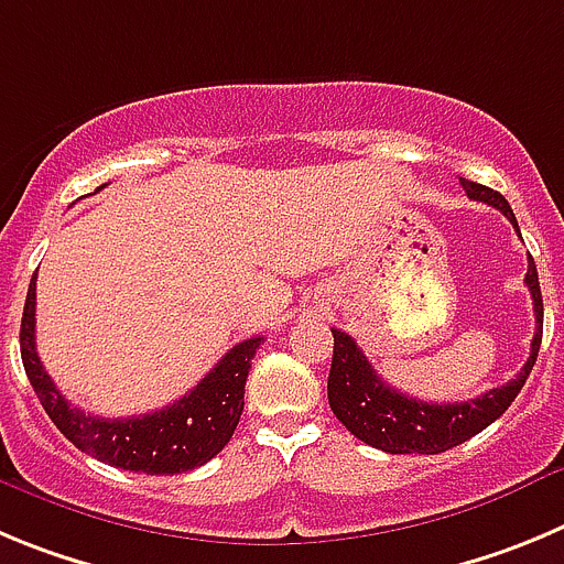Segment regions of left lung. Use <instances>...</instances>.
<instances>
[{
	"instance_id": "8db88e82",
	"label": "left lung",
	"mask_w": 564,
	"mask_h": 564,
	"mask_svg": "<svg viewBox=\"0 0 564 564\" xmlns=\"http://www.w3.org/2000/svg\"><path fill=\"white\" fill-rule=\"evenodd\" d=\"M460 185H464L469 199L497 207L514 225V230L520 232L514 210H511L509 202L497 194V191L478 185V182L464 180V176H460ZM525 286H529L531 301H534L536 317V332L534 339H531V357L525 359L522 370L511 382L486 390L478 399H466V402L433 404L399 393L388 382H382V377L373 370L368 357L357 348L354 337H348L339 328H332L334 357L332 373H328V404H332L334 415L348 427V433H354L359 441L377 446V449L390 455H438L446 453V449H453V446L464 444L471 435H478L480 430L489 427L491 421L500 419L509 410V404L514 402L517 393L525 384V379H529L531 368H534L536 354H540L542 292L534 258H529Z\"/></svg>"
}]
</instances>
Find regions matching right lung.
<instances>
[{"label":"right lung","instance_id":"right-lung-1","mask_svg":"<svg viewBox=\"0 0 564 564\" xmlns=\"http://www.w3.org/2000/svg\"><path fill=\"white\" fill-rule=\"evenodd\" d=\"M19 339H22V362L30 384L55 427L80 453L118 469L145 471V475L191 471L225 449L245 410L250 362L258 345L263 343V337H250L232 345L191 393L176 399L169 408L131 415V419H100L69 404L35 354V275L24 301Z\"/></svg>","mask_w":564,"mask_h":564}]
</instances>
